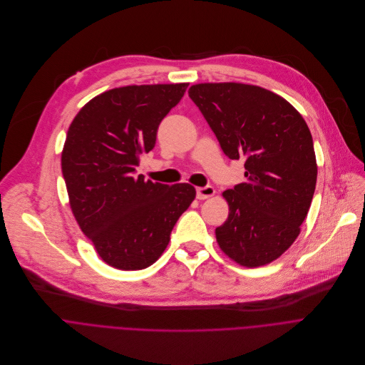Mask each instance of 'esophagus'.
<instances>
[{"instance_id":"obj_1","label":"esophagus","mask_w":365,"mask_h":365,"mask_svg":"<svg viewBox=\"0 0 365 365\" xmlns=\"http://www.w3.org/2000/svg\"><path fill=\"white\" fill-rule=\"evenodd\" d=\"M215 194V190L211 185H205V187H200L197 188V198L198 200H205L210 198Z\"/></svg>"}]
</instances>
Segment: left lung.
<instances>
[{
  "instance_id": "left-lung-1",
  "label": "left lung",
  "mask_w": 365,
  "mask_h": 365,
  "mask_svg": "<svg viewBox=\"0 0 365 365\" xmlns=\"http://www.w3.org/2000/svg\"><path fill=\"white\" fill-rule=\"evenodd\" d=\"M230 160H245L246 181L226 190L229 217L215 229L236 263L259 267L301 233L317 185V158L302 115L282 96L245 83H198L188 91Z\"/></svg>"
}]
</instances>
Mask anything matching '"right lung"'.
Wrapping results in <instances>:
<instances>
[{
	"label": "right lung",
	"mask_w": 365,
	"mask_h": 365,
	"mask_svg": "<svg viewBox=\"0 0 365 365\" xmlns=\"http://www.w3.org/2000/svg\"><path fill=\"white\" fill-rule=\"evenodd\" d=\"M187 88H115L89 101L68 126L61 171L70 208L101 259L115 269L155 263L195 198L187 182L167 185L136 175L139 155L155 147L161 120Z\"/></svg>",
	"instance_id": "obj_1"
}]
</instances>
